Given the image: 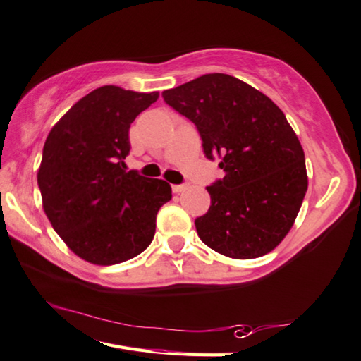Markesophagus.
I'll use <instances>...</instances> for the list:
<instances>
[{
	"instance_id": "1",
	"label": "esophagus",
	"mask_w": 361,
	"mask_h": 361,
	"mask_svg": "<svg viewBox=\"0 0 361 361\" xmlns=\"http://www.w3.org/2000/svg\"><path fill=\"white\" fill-rule=\"evenodd\" d=\"M185 189H188V185H173V186H172V191H173L175 194H180V192L185 191Z\"/></svg>"
}]
</instances>
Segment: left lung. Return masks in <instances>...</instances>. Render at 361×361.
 <instances>
[{"label":"left lung","mask_w":361,"mask_h":361,"mask_svg":"<svg viewBox=\"0 0 361 361\" xmlns=\"http://www.w3.org/2000/svg\"><path fill=\"white\" fill-rule=\"evenodd\" d=\"M197 128L203 153L226 175L207 188L200 240L232 259H255L289 233L307 189L305 153L276 104L227 74H205L162 93Z\"/></svg>","instance_id":"8db88e82"}]
</instances>
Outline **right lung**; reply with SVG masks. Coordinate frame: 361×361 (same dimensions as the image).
Wrapping results in <instances>:
<instances>
[{"label":"right lung","mask_w":361,"mask_h":361,"mask_svg":"<svg viewBox=\"0 0 361 361\" xmlns=\"http://www.w3.org/2000/svg\"><path fill=\"white\" fill-rule=\"evenodd\" d=\"M159 93L106 85L82 97L51 128L37 173L44 212L78 257L115 265L153 241L169 183L126 172L129 128Z\"/></svg>","instance_id":"right-lung-1"}]
</instances>
